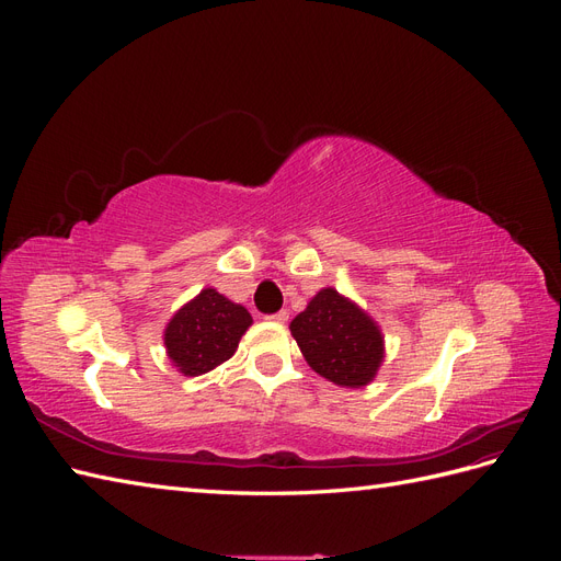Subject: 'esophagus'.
<instances>
[{
  "instance_id": "1",
  "label": "esophagus",
  "mask_w": 561,
  "mask_h": 561,
  "mask_svg": "<svg viewBox=\"0 0 561 561\" xmlns=\"http://www.w3.org/2000/svg\"><path fill=\"white\" fill-rule=\"evenodd\" d=\"M268 320H274V322H285L287 320V311H276V313H271V316H266Z\"/></svg>"
}]
</instances>
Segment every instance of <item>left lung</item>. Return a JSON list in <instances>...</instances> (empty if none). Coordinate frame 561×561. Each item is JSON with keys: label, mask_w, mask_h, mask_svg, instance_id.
<instances>
[{"label": "left lung", "mask_w": 561, "mask_h": 561, "mask_svg": "<svg viewBox=\"0 0 561 561\" xmlns=\"http://www.w3.org/2000/svg\"><path fill=\"white\" fill-rule=\"evenodd\" d=\"M290 330L311 369L336 386L369 383L383 360V339L375 320L332 287L309 301Z\"/></svg>", "instance_id": "1"}]
</instances>
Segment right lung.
Instances as JSON below:
<instances>
[{"label":"right lung","mask_w":561,"mask_h":561,"mask_svg":"<svg viewBox=\"0 0 561 561\" xmlns=\"http://www.w3.org/2000/svg\"><path fill=\"white\" fill-rule=\"evenodd\" d=\"M250 322L252 318L241 304L208 287L168 322L163 336L168 358L186 377L206 375L231 358Z\"/></svg>","instance_id":"right-lung-1"}]
</instances>
